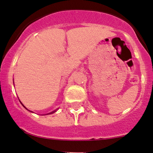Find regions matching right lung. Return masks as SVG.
Instances as JSON below:
<instances>
[{"mask_svg": "<svg viewBox=\"0 0 153 153\" xmlns=\"http://www.w3.org/2000/svg\"><path fill=\"white\" fill-rule=\"evenodd\" d=\"M23 105V106H24V105ZM24 107H25V106H24Z\"/></svg>", "mask_w": 153, "mask_h": 153, "instance_id": "obj_1", "label": "right lung"}]
</instances>
